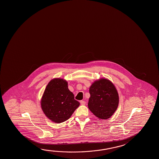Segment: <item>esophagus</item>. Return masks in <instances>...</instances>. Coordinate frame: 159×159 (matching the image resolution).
Masks as SVG:
<instances>
[{
    "label": "esophagus",
    "mask_w": 159,
    "mask_h": 159,
    "mask_svg": "<svg viewBox=\"0 0 159 159\" xmlns=\"http://www.w3.org/2000/svg\"><path fill=\"white\" fill-rule=\"evenodd\" d=\"M80 103H81V105H84L86 104V102H85V101H83V100H82L80 101Z\"/></svg>",
    "instance_id": "34e87169"
}]
</instances>
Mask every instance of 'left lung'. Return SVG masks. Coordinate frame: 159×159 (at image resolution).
<instances>
[{"mask_svg": "<svg viewBox=\"0 0 159 159\" xmlns=\"http://www.w3.org/2000/svg\"><path fill=\"white\" fill-rule=\"evenodd\" d=\"M90 111L99 119L107 120L118 107L119 97L115 85L109 80L101 78L94 82L89 89Z\"/></svg>", "mask_w": 159, "mask_h": 159, "instance_id": "obj_1", "label": "left lung"}]
</instances>
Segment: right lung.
Masks as SVG:
<instances>
[{
	"label": "right lung",
	"instance_id": "add662e5",
	"mask_svg": "<svg viewBox=\"0 0 159 159\" xmlns=\"http://www.w3.org/2000/svg\"><path fill=\"white\" fill-rule=\"evenodd\" d=\"M80 104L68 89L66 81L61 78L50 81L41 100V107L44 115L56 123L67 120Z\"/></svg>",
	"mask_w": 159,
	"mask_h": 159
}]
</instances>
